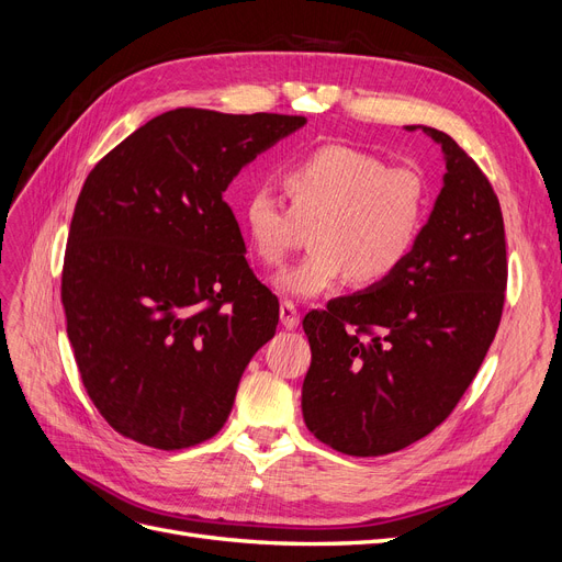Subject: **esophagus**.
<instances>
[{
	"mask_svg": "<svg viewBox=\"0 0 562 562\" xmlns=\"http://www.w3.org/2000/svg\"><path fill=\"white\" fill-rule=\"evenodd\" d=\"M281 325L285 327V330H293V327H297V323H300V312H297V306L290 302V300H283L281 302Z\"/></svg>",
	"mask_w": 562,
	"mask_h": 562,
	"instance_id": "obj_1",
	"label": "esophagus"
}]
</instances>
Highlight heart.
I'll return each mask as SVG.
<instances>
[{"mask_svg":"<svg viewBox=\"0 0 562 562\" xmlns=\"http://www.w3.org/2000/svg\"><path fill=\"white\" fill-rule=\"evenodd\" d=\"M288 206L269 186H256L239 206L241 227L256 258L279 267L312 225L314 250L285 269L277 288L316 297L346 277L358 285L391 279L409 260L428 216V186L420 171L385 165L351 144H318L281 169Z\"/></svg>","mask_w":562,"mask_h":562,"instance_id":"b5f03b06","label":"heart"}]
</instances>
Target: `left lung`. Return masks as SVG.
Wrapping results in <instances>:
<instances>
[{
	"mask_svg": "<svg viewBox=\"0 0 562 562\" xmlns=\"http://www.w3.org/2000/svg\"><path fill=\"white\" fill-rule=\"evenodd\" d=\"M409 130H416L414 125ZM428 225L397 272L304 316L306 428L346 456H385L430 435L474 381L502 318L507 241L486 173L447 132Z\"/></svg>",
	"mask_w": 562,
	"mask_h": 562,
	"instance_id": "8db88e82",
	"label": "left lung"
}]
</instances>
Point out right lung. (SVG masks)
<instances>
[{
	"label": "right lung",
	"mask_w": 562,
	"mask_h": 562,
	"mask_svg": "<svg viewBox=\"0 0 562 562\" xmlns=\"http://www.w3.org/2000/svg\"><path fill=\"white\" fill-rule=\"evenodd\" d=\"M304 115L173 109L94 165L63 267L67 337L115 432L160 451L214 437L279 300L246 262L223 200L258 153Z\"/></svg>",
	"instance_id": "obj_1"
}]
</instances>
